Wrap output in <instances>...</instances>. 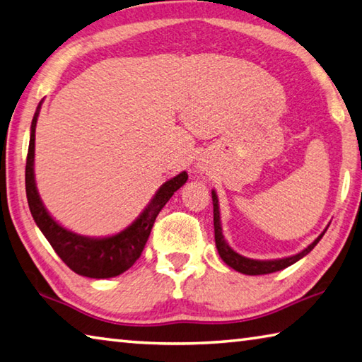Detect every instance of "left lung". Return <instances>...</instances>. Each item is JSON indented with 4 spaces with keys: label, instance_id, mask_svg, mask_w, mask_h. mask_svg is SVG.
Returning <instances> with one entry per match:
<instances>
[{
    "label": "left lung",
    "instance_id": "1",
    "mask_svg": "<svg viewBox=\"0 0 362 362\" xmlns=\"http://www.w3.org/2000/svg\"><path fill=\"white\" fill-rule=\"evenodd\" d=\"M212 201H214V228H215V245L216 250H218L220 258L226 262L229 267H233L234 271H238L240 274L245 275H264V274H272L281 271L288 266L294 264L296 261H299L300 258H304L307 253H310L313 247L318 244L323 238L326 229L321 233L317 239H315L310 245L307 248L302 250L300 253L288 256V258H281V259H271V261H258V259H250L242 256L239 253H235L234 250L226 244L225 238H223V229H221V221H220V210H218V198H216V193L212 192Z\"/></svg>",
    "mask_w": 362,
    "mask_h": 362
}]
</instances>
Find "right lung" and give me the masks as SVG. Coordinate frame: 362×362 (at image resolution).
<instances>
[{
	"label": "right lung",
	"mask_w": 362,
	"mask_h": 362,
	"mask_svg": "<svg viewBox=\"0 0 362 362\" xmlns=\"http://www.w3.org/2000/svg\"><path fill=\"white\" fill-rule=\"evenodd\" d=\"M41 104L42 101L39 103L31 122L30 147L25 168V187L30 212L52 248L71 271L90 279L117 277L139 259L160 210L166 206L170 196L188 180V174L183 170L179 175L164 182L144 212L122 233L110 238L95 239L68 231L66 228L58 225L45 210L35 182V133Z\"/></svg>",
	"instance_id": "obj_1"
}]
</instances>
